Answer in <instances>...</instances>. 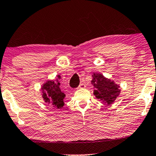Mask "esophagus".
<instances>
[{
	"instance_id": "34e87169",
	"label": "esophagus",
	"mask_w": 156,
	"mask_h": 156,
	"mask_svg": "<svg viewBox=\"0 0 156 156\" xmlns=\"http://www.w3.org/2000/svg\"><path fill=\"white\" fill-rule=\"evenodd\" d=\"M85 84H84V83H81V84H80V86L78 87V88H85Z\"/></svg>"
}]
</instances>
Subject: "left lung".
I'll return each instance as SVG.
<instances>
[{
	"mask_svg": "<svg viewBox=\"0 0 156 156\" xmlns=\"http://www.w3.org/2000/svg\"><path fill=\"white\" fill-rule=\"evenodd\" d=\"M91 84L94 87V94L98 99L101 100L106 104H112L120 93L119 85L101 74L94 73Z\"/></svg>",
	"mask_w": 156,
	"mask_h": 156,
	"instance_id": "1",
	"label": "left lung"
}]
</instances>
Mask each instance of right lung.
<instances>
[{"mask_svg": "<svg viewBox=\"0 0 156 156\" xmlns=\"http://www.w3.org/2000/svg\"><path fill=\"white\" fill-rule=\"evenodd\" d=\"M59 78L60 76H58ZM58 81V80H57ZM60 83L55 81H48L43 84L42 87V97L45 102L52 104L54 107L57 108H61L64 106V98L65 94L61 91L59 88Z\"/></svg>", "mask_w": 156, "mask_h": 156, "instance_id": "add662e5", "label": "right lung"}]
</instances>
